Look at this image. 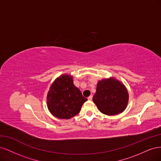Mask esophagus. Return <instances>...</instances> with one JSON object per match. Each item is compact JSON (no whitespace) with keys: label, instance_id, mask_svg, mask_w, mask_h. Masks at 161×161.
I'll return each mask as SVG.
<instances>
[{"label":"esophagus","instance_id":"1","mask_svg":"<svg viewBox=\"0 0 161 161\" xmlns=\"http://www.w3.org/2000/svg\"><path fill=\"white\" fill-rule=\"evenodd\" d=\"M92 98H93V96H92V95H90L89 97H87V99H88V100H92Z\"/></svg>","mask_w":161,"mask_h":161}]
</instances>
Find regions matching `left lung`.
I'll return each mask as SVG.
<instances>
[{"mask_svg":"<svg viewBox=\"0 0 161 161\" xmlns=\"http://www.w3.org/2000/svg\"><path fill=\"white\" fill-rule=\"evenodd\" d=\"M93 101L104 114L113 116L122 112L127 106L128 94L125 86L113 78L97 83Z\"/></svg>","mask_w":161,"mask_h":161,"instance_id":"1","label":"left lung"}]
</instances>
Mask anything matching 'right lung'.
I'll return each instance as SVG.
<instances>
[{
	"label": "right lung",
	"instance_id": "1",
	"mask_svg": "<svg viewBox=\"0 0 161 161\" xmlns=\"http://www.w3.org/2000/svg\"><path fill=\"white\" fill-rule=\"evenodd\" d=\"M76 87L71 76L62 75L51 86L47 94V107L52 114L59 118L69 119L75 116L87 101Z\"/></svg>",
	"mask_w": 161,
	"mask_h": 161
}]
</instances>
